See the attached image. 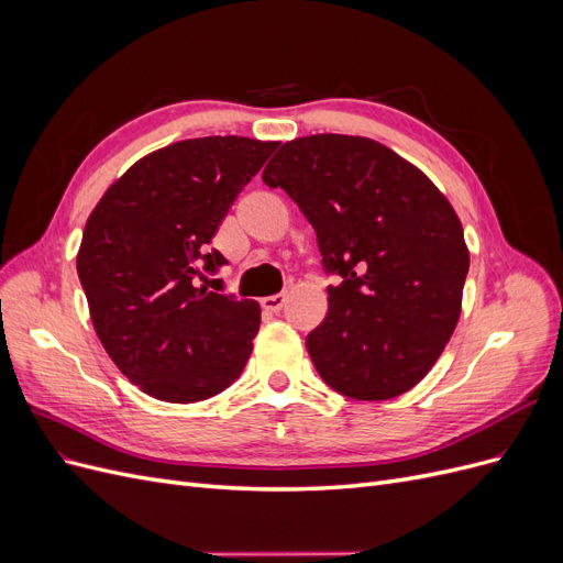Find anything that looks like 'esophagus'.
I'll use <instances>...</instances> for the list:
<instances>
[{"label": "esophagus", "instance_id": "34e87169", "mask_svg": "<svg viewBox=\"0 0 563 563\" xmlns=\"http://www.w3.org/2000/svg\"><path fill=\"white\" fill-rule=\"evenodd\" d=\"M284 302H286V296H284V294H275V296H267V298H263V300H261L263 310H265V312H272V314L282 312Z\"/></svg>", "mask_w": 563, "mask_h": 563}]
</instances>
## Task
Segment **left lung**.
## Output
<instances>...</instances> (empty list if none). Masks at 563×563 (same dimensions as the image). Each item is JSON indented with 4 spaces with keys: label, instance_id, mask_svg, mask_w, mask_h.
<instances>
[{
    "label": "left lung",
    "instance_id": "8db88e82",
    "mask_svg": "<svg viewBox=\"0 0 563 563\" xmlns=\"http://www.w3.org/2000/svg\"><path fill=\"white\" fill-rule=\"evenodd\" d=\"M263 183L298 203L338 277L305 340L321 380L360 401L418 385L453 335L470 269L449 199L397 152L338 133L284 143Z\"/></svg>",
    "mask_w": 563,
    "mask_h": 563
}]
</instances>
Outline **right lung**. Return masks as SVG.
<instances>
[{
    "mask_svg": "<svg viewBox=\"0 0 563 563\" xmlns=\"http://www.w3.org/2000/svg\"><path fill=\"white\" fill-rule=\"evenodd\" d=\"M275 147L240 135L162 147L112 183L89 216L77 275L93 329L145 395L192 404L244 371L261 305L197 279L228 265L213 234Z\"/></svg>",
    "mask_w": 563,
    "mask_h": 563,
    "instance_id": "add662e5",
    "label": "right lung"
}]
</instances>
